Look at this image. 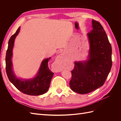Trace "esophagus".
Masks as SVG:
<instances>
[{
	"label": "esophagus",
	"mask_w": 121,
	"mask_h": 121,
	"mask_svg": "<svg viewBox=\"0 0 121 121\" xmlns=\"http://www.w3.org/2000/svg\"><path fill=\"white\" fill-rule=\"evenodd\" d=\"M64 56V52L61 53L60 55V56L61 57H63ZM54 70H55V71H56V72H59L61 71L62 69H61L59 66H57V67H56V68H54Z\"/></svg>",
	"instance_id": "obj_1"
}]
</instances>
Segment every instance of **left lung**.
Wrapping results in <instances>:
<instances>
[{"label": "left lung", "instance_id": "1", "mask_svg": "<svg viewBox=\"0 0 121 121\" xmlns=\"http://www.w3.org/2000/svg\"><path fill=\"white\" fill-rule=\"evenodd\" d=\"M89 43L86 60L75 62L69 82L71 89L87 94L104 85L112 66V46L101 25L92 21V30L87 34Z\"/></svg>", "mask_w": 121, "mask_h": 121}]
</instances>
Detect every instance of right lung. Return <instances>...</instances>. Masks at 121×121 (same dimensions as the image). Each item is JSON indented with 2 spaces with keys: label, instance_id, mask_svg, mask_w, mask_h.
<instances>
[{
  "label": "right lung",
  "instance_id": "obj_1",
  "mask_svg": "<svg viewBox=\"0 0 121 121\" xmlns=\"http://www.w3.org/2000/svg\"><path fill=\"white\" fill-rule=\"evenodd\" d=\"M20 30V27L9 41L8 48L5 57L7 76L10 82L23 93L34 96L43 94L48 91L51 80L54 74L48 67V62L51 57L46 58L42 61L37 74L33 78L28 79H20L14 74L12 60L13 49L14 40L19 34Z\"/></svg>",
  "mask_w": 121,
  "mask_h": 121
}]
</instances>
